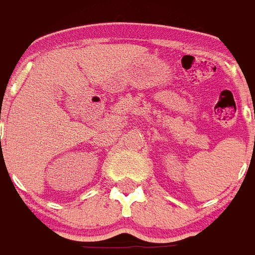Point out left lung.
Returning <instances> with one entry per match:
<instances>
[{"mask_svg": "<svg viewBox=\"0 0 255 255\" xmlns=\"http://www.w3.org/2000/svg\"><path fill=\"white\" fill-rule=\"evenodd\" d=\"M254 118H255V114H254Z\"/></svg>", "mask_w": 255, "mask_h": 255, "instance_id": "left-lung-1", "label": "left lung"}]
</instances>
